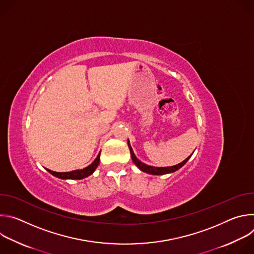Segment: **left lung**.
Returning <instances> with one entry per match:
<instances>
[{
    "label": "left lung",
    "mask_w": 254,
    "mask_h": 254,
    "mask_svg": "<svg viewBox=\"0 0 254 254\" xmlns=\"http://www.w3.org/2000/svg\"><path fill=\"white\" fill-rule=\"evenodd\" d=\"M127 146L129 148V152H130V156H131V160L132 162L134 163V165L142 172L144 173H148V174H151V175H165V174H170V173H174L176 171H178L180 168H182L187 162L188 160L191 158V156L193 155H190L186 160H184L182 163H180L178 165H175V166H171V167H153V166H149V165H146L141 163L134 155L132 149H131V146L129 143V140L127 139Z\"/></svg>",
    "instance_id": "1"
}]
</instances>
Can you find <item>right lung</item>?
<instances>
[{
  "label": "right lung",
  "mask_w": 254,
  "mask_h": 254,
  "mask_svg": "<svg viewBox=\"0 0 254 254\" xmlns=\"http://www.w3.org/2000/svg\"><path fill=\"white\" fill-rule=\"evenodd\" d=\"M99 161H100V153L97 155L96 159L89 166H87L86 168L81 169V170H75V171H71V172H54V171H51L49 169H46V170L51 175H53L54 177H57L59 179H63V180H81V179H84V178L93 174V172L95 171V169L99 165Z\"/></svg>",
  "instance_id": "add662e5"
}]
</instances>
